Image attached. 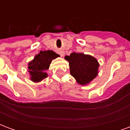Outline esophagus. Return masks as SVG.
I'll return each mask as SVG.
<instances>
[{
    "label": "esophagus",
    "mask_w": 130,
    "mask_h": 130,
    "mask_svg": "<svg viewBox=\"0 0 130 130\" xmlns=\"http://www.w3.org/2000/svg\"><path fill=\"white\" fill-rule=\"evenodd\" d=\"M60 56H64V54H65V52H64V51H60Z\"/></svg>",
    "instance_id": "1"
}]
</instances>
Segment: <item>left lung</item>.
<instances>
[{"label":"left lung","instance_id":"obj_1","mask_svg":"<svg viewBox=\"0 0 130 130\" xmlns=\"http://www.w3.org/2000/svg\"><path fill=\"white\" fill-rule=\"evenodd\" d=\"M65 58L69 62L71 75L79 84H87L98 75L99 63L93 56L73 52Z\"/></svg>","mask_w":130,"mask_h":130}]
</instances>
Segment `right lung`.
Returning a JSON list of instances; mask_svg holds the SVG:
<instances>
[{"instance_id": "1", "label": "right lung", "mask_w": 130, "mask_h": 130, "mask_svg": "<svg viewBox=\"0 0 130 130\" xmlns=\"http://www.w3.org/2000/svg\"><path fill=\"white\" fill-rule=\"evenodd\" d=\"M58 56L59 55L53 51H40V54L35 56L34 60L28 64V72L31 75V80L38 82L46 78L47 74L45 72L49 68L51 60Z\"/></svg>"}]
</instances>
